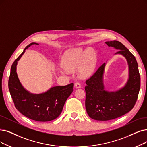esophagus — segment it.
I'll return each instance as SVG.
<instances>
[{"label": "esophagus", "mask_w": 147, "mask_h": 147, "mask_svg": "<svg viewBox=\"0 0 147 147\" xmlns=\"http://www.w3.org/2000/svg\"><path fill=\"white\" fill-rule=\"evenodd\" d=\"M74 86H75V87L76 88H80V87H81V84L79 83V82H76V83H75V84H74Z\"/></svg>", "instance_id": "34e87169"}]
</instances>
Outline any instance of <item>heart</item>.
<instances>
[{
  "label": "heart",
  "mask_w": 147,
  "mask_h": 147,
  "mask_svg": "<svg viewBox=\"0 0 147 147\" xmlns=\"http://www.w3.org/2000/svg\"><path fill=\"white\" fill-rule=\"evenodd\" d=\"M95 52L91 49H70L63 55L61 64L66 70H72L80 66L78 74L81 78H87L93 73L96 67Z\"/></svg>",
  "instance_id": "heart-1"
}]
</instances>
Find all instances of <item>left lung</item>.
Segmentation results:
<instances>
[{
    "mask_svg": "<svg viewBox=\"0 0 147 147\" xmlns=\"http://www.w3.org/2000/svg\"><path fill=\"white\" fill-rule=\"evenodd\" d=\"M109 47L119 50L115 54L124 56L128 65V79L124 87L118 90L104 89L103 75L105 63L86 80V109L88 115L97 121H109L124 115L134 106L140 87L138 64L134 56L118 41L105 42Z\"/></svg>",
    "mask_w": 147,
    "mask_h": 147,
    "instance_id": "left-lung-1",
    "label": "left lung"
}]
</instances>
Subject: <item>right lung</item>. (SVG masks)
Wrapping results in <instances>:
<instances>
[{
    "label": "right lung",
    "instance_id": "add662e5",
    "mask_svg": "<svg viewBox=\"0 0 147 147\" xmlns=\"http://www.w3.org/2000/svg\"><path fill=\"white\" fill-rule=\"evenodd\" d=\"M32 45H28L13 63L8 80V88L16 108L27 118L40 122L54 120L61 114L68 97L73 92L74 83L64 86H54L44 93L34 94L26 90L22 85L16 72L17 62L25 50Z\"/></svg>",
    "mask_w": 147,
    "mask_h": 147
}]
</instances>
